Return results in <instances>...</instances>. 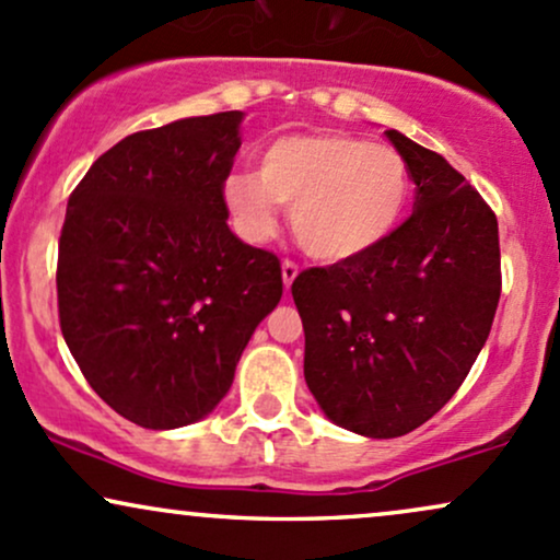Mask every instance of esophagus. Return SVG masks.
<instances>
[{
    "label": "esophagus",
    "mask_w": 560,
    "mask_h": 560,
    "mask_svg": "<svg viewBox=\"0 0 560 560\" xmlns=\"http://www.w3.org/2000/svg\"><path fill=\"white\" fill-rule=\"evenodd\" d=\"M298 273H300L298 262H292V260L281 262V279H284V287H287V289L294 284V279H298Z\"/></svg>",
    "instance_id": "esophagus-1"
}]
</instances>
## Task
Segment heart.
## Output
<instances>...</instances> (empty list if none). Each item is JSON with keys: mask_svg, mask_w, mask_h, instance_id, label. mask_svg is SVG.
<instances>
[{"mask_svg": "<svg viewBox=\"0 0 560 560\" xmlns=\"http://www.w3.org/2000/svg\"><path fill=\"white\" fill-rule=\"evenodd\" d=\"M412 195L407 161L390 145L349 132L281 135L260 151L258 172H232L224 203L250 242L273 234L292 206L302 250L326 262L368 255L386 242Z\"/></svg>", "mask_w": 560, "mask_h": 560, "instance_id": "b5f03b06", "label": "heart"}]
</instances>
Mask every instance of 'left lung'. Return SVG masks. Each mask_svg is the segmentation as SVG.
Segmentation results:
<instances>
[{
  "mask_svg": "<svg viewBox=\"0 0 560 560\" xmlns=\"http://www.w3.org/2000/svg\"><path fill=\"white\" fill-rule=\"evenodd\" d=\"M417 185L415 211L375 250L302 271L305 381L328 420L399 438L462 386L501 298L498 221L446 159L386 130Z\"/></svg>",
  "mask_w": 560,
  "mask_h": 560,
  "instance_id": "obj_1",
  "label": "left lung"
}]
</instances>
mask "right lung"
<instances>
[{"label":"right lung","instance_id":"right-lung-1","mask_svg":"<svg viewBox=\"0 0 560 560\" xmlns=\"http://www.w3.org/2000/svg\"><path fill=\"white\" fill-rule=\"evenodd\" d=\"M242 119L221 112L127 135L67 203L59 326L91 388L140 428L211 415L281 300L279 258L226 224Z\"/></svg>","mask_w":560,"mask_h":560}]
</instances>
